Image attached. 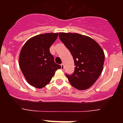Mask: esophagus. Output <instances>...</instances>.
<instances>
[{
    "label": "esophagus",
    "mask_w": 123,
    "mask_h": 123,
    "mask_svg": "<svg viewBox=\"0 0 123 123\" xmlns=\"http://www.w3.org/2000/svg\"><path fill=\"white\" fill-rule=\"evenodd\" d=\"M61 69H64V64H61Z\"/></svg>",
    "instance_id": "obj_1"
}]
</instances>
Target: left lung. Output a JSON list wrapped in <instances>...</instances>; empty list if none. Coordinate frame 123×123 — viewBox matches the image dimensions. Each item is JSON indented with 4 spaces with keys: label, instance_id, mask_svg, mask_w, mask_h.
<instances>
[{
    "label": "left lung",
    "instance_id": "8db88e82",
    "mask_svg": "<svg viewBox=\"0 0 123 123\" xmlns=\"http://www.w3.org/2000/svg\"><path fill=\"white\" fill-rule=\"evenodd\" d=\"M59 37L73 56L75 71L66 74L69 83L79 90L87 89L97 80L103 70L105 54L94 39L77 33H59Z\"/></svg>",
    "mask_w": 123,
    "mask_h": 123
}]
</instances>
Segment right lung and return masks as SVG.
<instances>
[{"label": "right lung", "instance_id": "add662e5", "mask_svg": "<svg viewBox=\"0 0 123 123\" xmlns=\"http://www.w3.org/2000/svg\"><path fill=\"white\" fill-rule=\"evenodd\" d=\"M57 33L36 36L24 44L20 52L19 65L29 84L38 89L50 82L55 71L61 66L55 62L50 48L57 38Z\"/></svg>", "mask_w": 123, "mask_h": 123}]
</instances>
